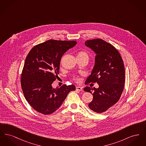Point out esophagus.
Wrapping results in <instances>:
<instances>
[{"label":"esophagus","mask_w":146,"mask_h":146,"mask_svg":"<svg viewBox=\"0 0 146 146\" xmlns=\"http://www.w3.org/2000/svg\"><path fill=\"white\" fill-rule=\"evenodd\" d=\"M76 90L79 91H83V89H82V87H80V86H76Z\"/></svg>","instance_id":"obj_1"}]
</instances>
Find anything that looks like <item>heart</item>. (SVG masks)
Returning a JSON list of instances; mask_svg holds the SVG:
<instances>
[{
  "instance_id": "1",
  "label": "heart",
  "mask_w": 146,
  "mask_h": 146,
  "mask_svg": "<svg viewBox=\"0 0 146 146\" xmlns=\"http://www.w3.org/2000/svg\"><path fill=\"white\" fill-rule=\"evenodd\" d=\"M77 57L84 58V59H86L88 61V60L89 58V55L88 53H87L85 51H80L77 54ZM74 80L76 82H79V79L78 78H74Z\"/></svg>"
}]
</instances>
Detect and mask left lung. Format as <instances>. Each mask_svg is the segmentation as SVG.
Instances as JSON below:
<instances>
[{
	"label": "left lung",
	"instance_id": "1",
	"mask_svg": "<svg viewBox=\"0 0 146 146\" xmlns=\"http://www.w3.org/2000/svg\"><path fill=\"white\" fill-rule=\"evenodd\" d=\"M85 44L96 54L95 66L85 83H97L99 88L87 86L84 90L93 95L90 109L101 113L115 104L121 95L125 85L124 64L118 50L104 40L90 39Z\"/></svg>",
	"mask_w": 146,
	"mask_h": 146
}]
</instances>
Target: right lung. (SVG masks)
<instances>
[{"mask_svg":"<svg viewBox=\"0 0 146 146\" xmlns=\"http://www.w3.org/2000/svg\"><path fill=\"white\" fill-rule=\"evenodd\" d=\"M76 40L51 39L35 45L26 57L21 76V88L28 104L44 115L55 111L71 91L73 85L53 88L51 84L59 73L63 55L74 46Z\"/></svg>","mask_w":146,"mask_h":146,"instance_id":"right-lung-1","label":"right lung"}]
</instances>
